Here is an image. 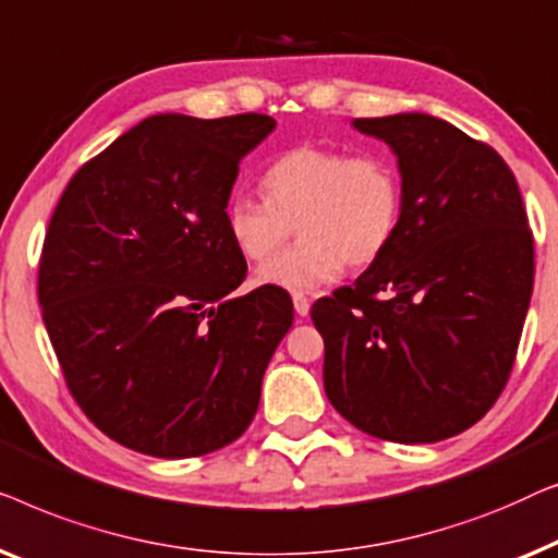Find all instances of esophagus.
Instances as JSON below:
<instances>
[{
    "instance_id": "esophagus-1",
    "label": "esophagus",
    "mask_w": 558,
    "mask_h": 558,
    "mask_svg": "<svg viewBox=\"0 0 558 558\" xmlns=\"http://www.w3.org/2000/svg\"><path fill=\"white\" fill-rule=\"evenodd\" d=\"M293 308H295L298 316H308L311 301L303 293H293Z\"/></svg>"
}]
</instances>
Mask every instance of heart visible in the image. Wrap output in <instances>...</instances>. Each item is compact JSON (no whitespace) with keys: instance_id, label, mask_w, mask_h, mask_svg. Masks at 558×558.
<instances>
[{"instance_id":"b5f03b06","label":"heart","mask_w":558,"mask_h":558,"mask_svg":"<svg viewBox=\"0 0 558 558\" xmlns=\"http://www.w3.org/2000/svg\"><path fill=\"white\" fill-rule=\"evenodd\" d=\"M265 199H230L227 234L247 260L265 263L298 225L301 245L257 272V282L311 290L339 278L347 263L366 268L387 253L402 222L404 184L387 154L341 146L288 148L263 174Z\"/></svg>"}]
</instances>
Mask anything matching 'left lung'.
Masks as SVG:
<instances>
[{"label":"left lung","mask_w":558,"mask_h":558,"mask_svg":"<svg viewBox=\"0 0 558 558\" xmlns=\"http://www.w3.org/2000/svg\"><path fill=\"white\" fill-rule=\"evenodd\" d=\"M397 154L402 222L354 286L313 303L328 402L402 445L473 427L511 376L533 290V234L496 148L427 113L356 119Z\"/></svg>","instance_id":"1"}]
</instances>
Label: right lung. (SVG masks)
<instances>
[{"label": "right lung", "instance_id": "obj_1", "mask_svg": "<svg viewBox=\"0 0 558 558\" xmlns=\"http://www.w3.org/2000/svg\"><path fill=\"white\" fill-rule=\"evenodd\" d=\"M263 113H159L70 179L47 227L37 298L65 384L100 433L154 458L238 439L293 324L280 288L234 298L247 263L225 209Z\"/></svg>", "mask_w": 558, "mask_h": 558}]
</instances>
